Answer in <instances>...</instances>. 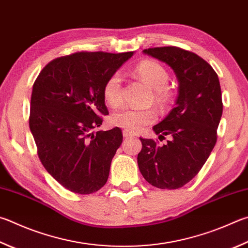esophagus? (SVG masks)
I'll return each mask as SVG.
<instances>
[{
  "label": "esophagus",
  "mask_w": 248,
  "mask_h": 248,
  "mask_svg": "<svg viewBox=\"0 0 248 248\" xmlns=\"http://www.w3.org/2000/svg\"><path fill=\"white\" fill-rule=\"evenodd\" d=\"M123 134H124V138H132V137H133V134H131V133L128 132V131H125V130H124Z\"/></svg>",
  "instance_id": "1"
}]
</instances>
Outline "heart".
I'll return each mask as SVG.
<instances>
[{
    "mask_svg": "<svg viewBox=\"0 0 248 248\" xmlns=\"http://www.w3.org/2000/svg\"><path fill=\"white\" fill-rule=\"evenodd\" d=\"M139 79L154 90L155 102L163 105L169 98V75L163 65L154 61H143L134 68ZM103 97L107 105L118 107L123 104V78L119 73L110 75L103 87ZM156 120V112L153 109L124 108L112 114L110 121L115 127H119L130 133H137L147 124Z\"/></svg>",
    "mask_w": 248,
    "mask_h": 248,
    "instance_id": "obj_1",
    "label": "heart"
}]
</instances>
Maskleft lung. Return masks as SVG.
I'll use <instances>...</instances> for the list:
<instances>
[{
    "label": "left lung",
    "mask_w": 248,
    "mask_h": 248,
    "mask_svg": "<svg viewBox=\"0 0 248 248\" xmlns=\"http://www.w3.org/2000/svg\"><path fill=\"white\" fill-rule=\"evenodd\" d=\"M167 64L178 79L175 105L153 130L160 138L169 136L163 146L142 139L138 165L153 186L165 190L182 187L199 173L217 142L222 116L219 78L208 62L196 54L175 46L143 51Z\"/></svg>",
    "instance_id": "8db88e82"
}]
</instances>
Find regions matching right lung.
<instances>
[{"label": "right lung", "mask_w": 248, "mask_h": 248, "mask_svg": "<svg viewBox=\"0 0 248 248\" xmlns=\"http://www.w3.org/2000/svg\"><path fill=\"white\" fill-rule=\"evenodd\" d=\"M133 52H80L53 60L34 81L29 127L47 172L78 194L105 186L112 157L123 142L119 128L100 127L108 115L103 87Z\"/></svg>", "instance_id": "obj_1"}]
</instances>
